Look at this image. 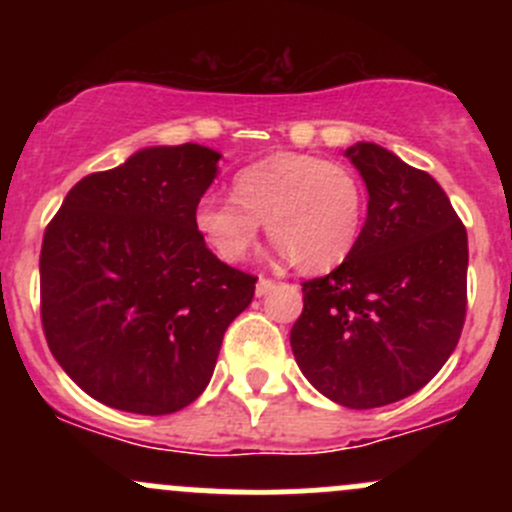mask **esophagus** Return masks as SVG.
Returning <instances> with one entry per match:
<instances>
[{
    "label": "esophagus",
    "mask_w": 512,
    "mask_h": 512,
    "mask_svg": "<svg viewBox=\"0 0 512 512\" xmlns=\"http://www.w3.org/2000/svg\"><path fill=\"white\" fill-rule=\"evenodd\" d=\"M272 287H275V280H270V277H260V280H257V285H255L257 297H262V294H267Z\"/></svg>",
    "instance_id": "obj_1"
}]
</instances>
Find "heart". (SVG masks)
<instances>
[{"instance_id":"1","label":"heart","mask_w":512,"mask_h":512,"mask_svg":"<svg viewBox=\"0 0 512 512\" xmlns=\"http://www.w3.org/2000/svg\"><path fill=\"white\" fill-rule=\"evenodd\" d=\"M235 200L203 198L195 230L225 262L250 255L260 225L302 270L324 272L347 260L364 220V185L352 168L307 153H277L242 168Z\"/></svg>"}]
</instances>
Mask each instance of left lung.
<instances>
[{"label": "left lung", "mask_w": 512, "mask_h": 512, "mask_svg": "<svg viewBox=\"0 0 512 512\" xmlns=\"http://www.w3.org/2000/svg\"><path fill=\"white\" fill-rule=\"evenodd\" d=\"M369 210L347 260L302 282L289 342L309 384L347 409L416 394L461 339L468 235L441 185L376 143L347 148Z\"/></svg>", "instance_id": "8db88e82"}]
</instances>
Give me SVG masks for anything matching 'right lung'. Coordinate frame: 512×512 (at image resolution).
<instances>
[{
  "label": "right lung",
  "mask_w": 512,
  "mask_h": 512,
  "mask_svg": "<svg viewBox=\"0 0 512 512\" xmlns=\"http://www.w3.org/2000/svg\"><path fill=\"white\" fill-rule=\"evenodd\" d=\"M218 160L198 143L138 151L81 178L46 225V344L111 409L163 416L193 404L252 302L257 277L220 262L193 223Z\"/></svg>",
  "instance_id": "add662e5"
}]
</instances>
